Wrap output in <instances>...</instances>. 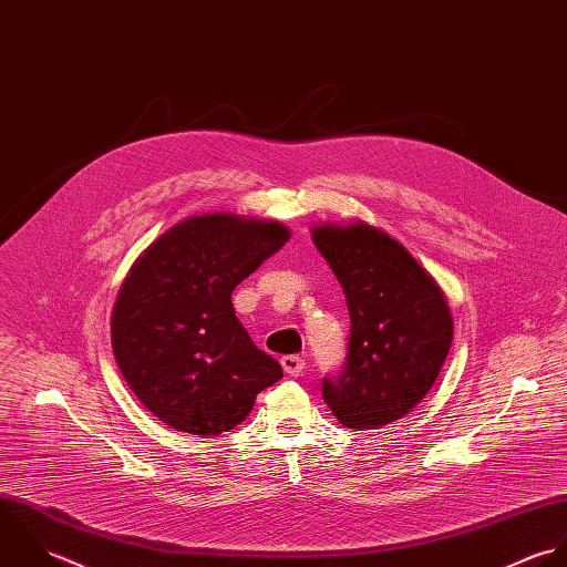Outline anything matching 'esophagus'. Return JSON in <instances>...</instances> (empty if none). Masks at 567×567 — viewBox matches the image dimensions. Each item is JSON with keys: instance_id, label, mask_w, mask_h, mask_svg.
Here are the masks:
<instances>
[{"instance_id": "esophagus-1", "label": "esophagus", "mask_w": 567, "mask_h": 567, "mask_svg": "<svg viewBox=\"0 0 567 567\" xmlns=\"http://www.w3.org/2000/svg\"><path fill=\"white\" fill-rule=\"evenodd\" d=\"M281 365H284V372H286L288 377H299V374H303V370H306V361H303L301 357H284V359H281Z\"/></svg>"}]
</instances>
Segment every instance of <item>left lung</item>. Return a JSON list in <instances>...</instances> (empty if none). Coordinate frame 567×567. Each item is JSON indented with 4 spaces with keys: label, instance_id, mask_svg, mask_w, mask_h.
<instances>
[{
    "label": "left lung",
    "instance_id": "8db88e82",
    "mask_svg": "<svg viewBox=\"0 0 567 567\" xmlns=\"http://www.w3.org/2000/svg\"><path fill=\"white\" fill-rule=\"evenodd\" d=\"M312 241L346 292L352 323L346 363L323 378V398L357 431L400 420L451 350L449 306L417 261L368 224L317 226Z\"/></svg>",
    "mask_w": 567,
    "mask_h": 567
}]
</instances>
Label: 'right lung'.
<instances>
[{
    "instance_id": "right-lung-1",
    "label": "right lung",
    "mask_w": 567,
    "mask_h": 567,
    "mask_svg": "<svg viewBox=\"0 0 567 567\" xmlns=\"http://www.w3.org/2000/svg\"><path fill=\"white\" fill-rule=\"evenodd\" d=\"M288 237L277 221L199 215L169 228L130 270L112 315L114 357L136 398L172 429L219 435L284 378L237 321L230 295Z\"/></svg>"
}]
</instances>
